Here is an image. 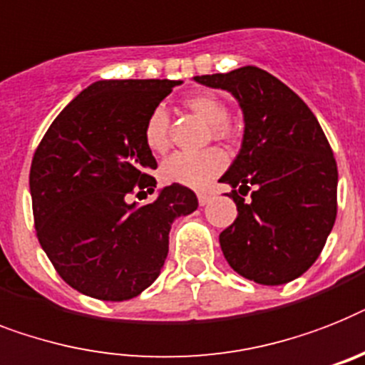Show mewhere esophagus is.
I'll return each mask as SVG.
<instances>
[{
  "mask_svg": "<svg viewBox=\"0 0 365 365\" xmlns=\"http://www.w3.org/2000/svg\"><path fill=\"white\" fill-rule=\"evenodd\" d=\"M210 200H212V194H210V192H200V194H197V201H200V205H207Z\"/></svg>",
  "mask_w": 365,
  "mask_h": 365,
  "instance_id": "1",
  "label": "esophagus"
}]
</instances>
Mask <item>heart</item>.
Listing matches in <instances>:
<instances>
[{"instance_id": "b5f03b06", "label": "heart", "mask_w": 365, "mask_h": 365, "mask_svg": "<svg viewBox=\"0 0 365 365\" xmlns=\"http://www.w3.org/2000/svg\"><path fill=\"white\" fill-rule=\"evenodd\" d=\"M188 110L210 125L215 140H231L233 130L230 126V108L225 102L210 93L190 95L182 101ZM143 140L153 153L164 155L170 149V113L165 108L156 106L147 117L143 126ZM227 165V158L220 149L200 150V153H175L162 164L160 177L168 185H180L186 188H205L218 177Z\"/></svg>"}]
</instances>
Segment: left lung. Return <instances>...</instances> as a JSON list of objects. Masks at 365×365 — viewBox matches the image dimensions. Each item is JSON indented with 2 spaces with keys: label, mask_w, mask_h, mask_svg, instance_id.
Returning a JSON list of instances; mask_svg holds the SVG:
<instances>
[{
  "label": "left lung",
  "mask_w": 365,
  "mask_h": 365,
  "mask_svg": "<svg viewBox=\"0 0 365 365\" xmlns=\"http://www.w3.org/2000/svg\"><path fill=\"white\" fill-rule=\"evenodd\" d=\"M194 80L230 91L244 113L242 147L220 179L239 210L220 233L222 252L255 284L293 282L317 261L338 215L332 147L306 102L263 68Z\"/></svg>",
  "instance_id": "1"
}]
</instances>
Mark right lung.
I'll return each mask as SVG.
<instances>
[{
  "label": "right lung",
  "mask_w": 365,
  "mask_h": 365,
  "mask_svg": "<svg viewBox=\"0 0 365 365\" xmlns=\"http://www.w3.org/2000/svg\"><path fill=\"white\" fill-rule=\"evenodd\" d=\"M180 81L101 80L53 119L29 171L33 220L57 274L80 293L121 302L145 291L168 257L173 220L197 209L180 185L153 203L147 117Z\"/></svg>",
  "instance_id": "right-lung-1"
}]
</instances>
